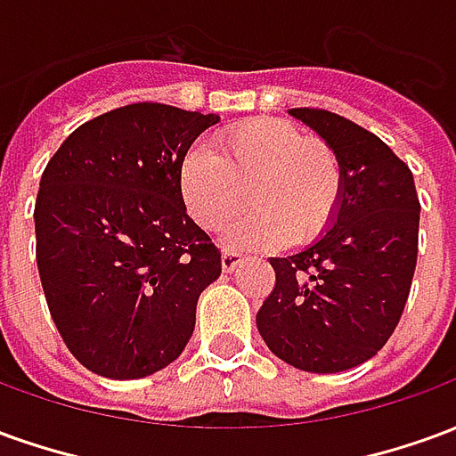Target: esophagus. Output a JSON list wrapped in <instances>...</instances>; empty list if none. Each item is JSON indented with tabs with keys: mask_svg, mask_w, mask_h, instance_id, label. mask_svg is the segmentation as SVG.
Returning <instances> with one entry per match:
<instances>
[{
	"mask_svg": "<svg viewBox=\"0 0 456 456\" xmlns=\"http://www.w3.org/2000/svg\"><path fill=\"white\" fill-rule=\"evenodd\" d=\"M241 261H244V258H241V254H237V251H224V254H222V271H224V273H232Z\"/></svg>",
	"mask_w": 456,
	"mask_h": 456,
	"instance_id": "obj_1",
	"label": "esophagus"
}]
</instances>
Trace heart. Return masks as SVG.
Returning a JSON list of instances; mask_svg holds the SVG:
<instances>
[{
	"label": "heart",
	"instance_id": "1",
	"mask_svg": "<svg viewBox=\"0 0 456 456\" xmlns=\"http://www.w3.org/2000/svg\"><path fill=\"white\" fill-rule=\"evenodd\" d=\"M178 188L190 217L217 232L244 205L254 209L229 227L232 248H276L290 239L313 241L342 202V166L327 143L286 119L256 117L219 134L212 151L190 149L178 168Z\"/></svg>",
	"mask_w": 456,
	"mask_h": 456
}]
</instances>
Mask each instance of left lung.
<instances>
[{
    "instance_id": "obj_1",
    "label": "left lung",
    "mask_w": 456,
    "mask_h": 456,
    "mask_svg": "<svg viewBox=\"0 0 456 456\" xmlns=\"http://www.w3.org/2000/svg\"><path fill=\"white\" fill-rule=\"evenodd\" d=\"M342 166L332 224L300 254L271 258L276 286L256 313L268 349L300 371L369 362L403 315L418 261L420 202L411 168L376 134L327 110H290Z\"/></svg>"
}]
</instances>
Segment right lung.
<instances>
[{
  "instance_id": "1",
  "label": "right lung",
  "mask_w": 456,
  "mask_h": 456,
  "mask_svg": "<svg viewBox=\"0 0 456 456\" xmlns=\"http://www.w3.org/2000/svg\"><path fill=\"white\" fill-rule=\"evenodd\" d=\"M217 114L136 102L85 121L48 160L36 261L65 346L107 379L175 362L222 254L190 219L178 168Z\"/></svg>"
}]
</instances>
